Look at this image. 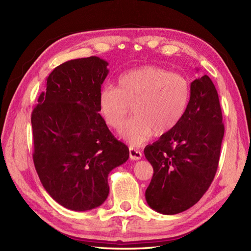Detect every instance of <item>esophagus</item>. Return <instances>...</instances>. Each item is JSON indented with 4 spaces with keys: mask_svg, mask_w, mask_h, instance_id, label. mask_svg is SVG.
<instances>
[{
    "mask_svg": "<svg viewBox=\"0 0 251 251\" xmlns=\"http://www.w3.org/2000/svg\"><path fill=\"white\" fill-rule=\"evenodd\" d=\"M128 150H130V158L132 159V160H139V159H141L142 154L139 150L132 148V147Z\"/></svg>",
    "mask_w": 251,
    "mask_h": 251,
    "instance_id": "1",
    "label": "esophagus"
}]
</instances>
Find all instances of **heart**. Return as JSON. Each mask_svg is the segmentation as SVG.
I'll use <instances>...</instances> for the list:
<instances>
[{
  "instance_id": "b5f03b06",
  "label": "heart",
  "mask_w": 251,
  "mask_h": 251,
  "mask_svg": "<svg viewBox=\"0 0 251 251\" xmlns=\"http://www.w3.org/2000/svg\"><path fill=\"white\" fill-rule=\"evenodd\" d=\"M191 87L181 74L157 66H142L121 74L117 87H104L100 93V109L110 127L118 128L132 108L134 117L121 126L120 137L140 146L155 133H171L184 117Z\"/></svg>"
}]
</instances>
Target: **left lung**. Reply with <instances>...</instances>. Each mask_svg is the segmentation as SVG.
Wrapping results in <instances>:
<instances>
[{
    "instance_id": "8db88e82",
    "label": "left lung",
    "mask_w": 251,
    "mask_h": 251,
    "mask_svg": "<svg viewBox=\"0 0 251 251\" xmlns=\"http://www.w3.org/2000/svg\"><path fill=\"white\" fill-rule=\"evenodd\" d=\"M223 136L218 92L204 75L191 83V98L180 124L144 149L154 169L146 191L149 206L176 215L198 202L215 178Z\"/></svg>"
}]
</instances>
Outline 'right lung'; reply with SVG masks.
I'll use <instances>...</instances> for the list:
<instances>
[{
	"label": "right lung",
	"instance_id": "obj_1",
	"mask_svg": "<svg viewBox=\"0 0 251 251\" xmlns=\"http://www.w3.org/2000/svg\"><path fill=\"white\" fill-rule=\"evenodd\" d=\"M108 65L90 56L57 66L31 115L33 162L42 184L52 199L75 211L100 206L109 196L110 172L130 155L98 113Z\"/></svg>",
	"mask_w": 251,
	"mask_h": 251
}]
</instances>
